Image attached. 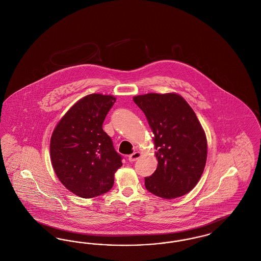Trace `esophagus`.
Here are the masks:
<instances>
[{
  "instance_id": "esophagus-1",
  "label": "esophagus",
  "mask_w": 261,
  "mask_h": 261,
  "mask_svg": "<svg viewBox=\"0 0 261 261\" xmlns=\"http://www.w3.org/2000/svg\"><path fill=\"white\" fill-rule=\"evenodd\" d=\"M141 155H142V153H141L140 151H135V152H133L132 154H130V155H129L128 160H129V162H136L137 160H138Z\"/></svg>"
}]
</instances>
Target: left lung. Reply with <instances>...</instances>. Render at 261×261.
Instances as JSON below:
<instances>
[{
  "label": "left lung",
  "instance_id": "obj_1",
  "mask_svg": "<svg viewBox=\"0 0 261 261\" xmlns=\"http://www.w3.org/2000/svg\"><path fill=\"white\" fill-rule=\"evenodd\" d=\"M133 100L145 113L158 149V168L145 178L146 189L162 199L184 196L199 182L207 156L206 137L196 113L173 93H149Z\"/></svg>",
  "mask_w": 261,
  "mask_h": 261
}]
</instances>
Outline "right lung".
Listing matches in <instances>:
<instances>
[{
  "label": "right lung",
  "instance_id": "obj_1",
  "mask_svg": "<svg viewBox=\"0 0 261 261\" xmlns=\"http://www.w3.org/2000/svg\"><path fill=\"white\" fill-rule=\"evenodd\" d=\"M116 99L91 94L66 112L50 138V161L62 185L88 199L109 192L122 156L102 130L105 118Z\"/></svg>",
  "mask_w": 261,
  "mask_h": 261
}]
</instances>
